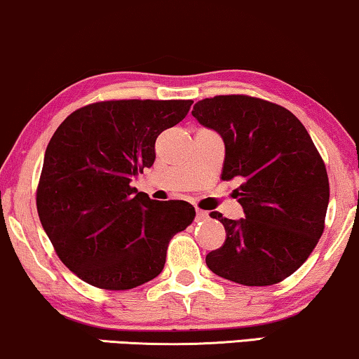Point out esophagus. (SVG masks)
<instances>
[{
    "mask_svg": "<svg viewBox=\"0 0 359 359\" xmlns=\"http://www.w3.org/2000/svg\"><path fill=\"white\" fill-rule=\"evenodd\" d=\"M196 218H198L200 221H205V219H208V211H205V210H200V208H196Z\"/></svg>",
    "mask_w": 359,
    "mask_h": 359,
    "instance_id": "1",
    "label": "esophagus"
}]
</instances>
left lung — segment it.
<instances>
[{"mask_svg":"<svg viewBox=\"0 0 359 359\" xmlns=\"http://www.w3.org/2000/svg\"><path fill=\"white\" fill-rule=\"evenodd\" d=\"M191 115L223 136L221 179L234 190L245 218H224L226 241L206 255L208 269L245 286H270L294 273L325 228L329 175L314 141L296 115L245 94L198 100Z\"/></svg>","mask_w":359,"mask_h":359,"instance_id":"1","label":"left lung"}]
</instances>
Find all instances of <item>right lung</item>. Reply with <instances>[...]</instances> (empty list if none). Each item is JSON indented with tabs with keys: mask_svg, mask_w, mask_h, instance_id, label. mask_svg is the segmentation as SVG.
I'll return each instance as SVG.
<instances>
[{
	"mask_svg": "<svg viewBox=\"0 0 359 359\" xmlns=\"http://www.w3.org/2000/svg\"><path fill=\"white\" fill-rule=\"evenodd\" d=\"M194 100L122 99L84 105L45 151L37 213L60 260L100 290H131L164 269L174 234L195 218L184 200L156 201L130 185L151 168L156 138Z\"/></svg>",
	"mask_w": 359,
	"mask_h": 359,
	"instance_id": "obj_1",
	"label": "right lung"
}]
</instances>
